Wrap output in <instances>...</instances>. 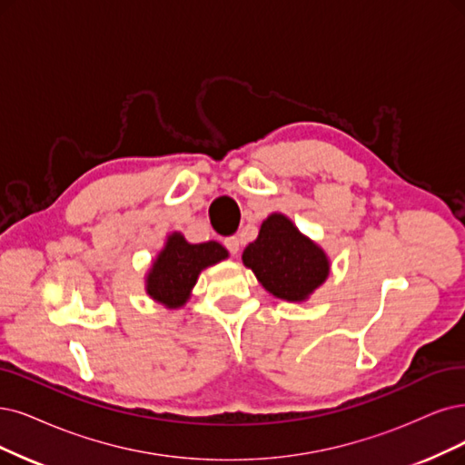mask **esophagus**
<instances>
[{"label":"esophagus","instance_id":"1","mask_svg":"<svg viewBox=\"0 0 465 465\" xmlns=\"http://www.w3.org/2000/svg\"><path fill=\"white\" fill-rule=\"evenodd\" d=\"M223 245H226V249L235 256L239 252V249H242V242H239L237 237H226L223 239Z\"/></svg>","mask_w":465,"mask_h":465}]
</instances>
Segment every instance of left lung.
Listing matches in <instances>:
<instances>
[{"mask_svg": "<svg viewBox=\"0 0 465 465\" xmlns=\"http://www.w3.org/2000/svg\"><path fill=\"white\" fill-rule=\"evenodd\" d=\"M242 259L270 295L287 302L311 299L331 270L328 252L282 213L262 222L259 237L245 247Z\"/></svg>", "mask_w": 465, "mask_h": 465, "instance_id": "obj_1", "label": "left lung"}]
</instances>
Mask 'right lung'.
Instances as JSON below:
<instances>
[{
    "label": "right lung",
    "instance_id": "right-lung-1",
    "mask_svg": "<svg viewBox=\"0 0 465 465\" xmlns=\"http://www.w3.org/2000/svg\"><path fill=\"white\" fill-rule=\"evenodd\" d=\"M228 256L226 247L218 242L189 243L183 233L172 232L145 273V293L154 302L176 311L192 297L199 273Z\"/></svg>",
    "mask_w": 465,
    "mask_h": 465
}]
</instances>
